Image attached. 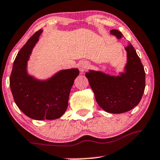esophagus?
<instances>
[{"label": "esophagus", "mask_w": 160, "mask_h": 160, "mask_svg": "<svg viewBox=\"0 0 160 160\" xmlns=\"http://www.w3.org/2000/svg\"><path fill=\"white\" fill-rule=\"evenodd\" d=\"M89 63L88 61H81L78 63V68H79L81 72H84L89 67Z\"/></svg>", "instance_id": "1"}]
</instances>
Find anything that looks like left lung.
Here are the masks:
<instances>
[{
	"mask_svg": "<svg viewBox=\"0 0 160 160\" xmlns=\"http://www.w3.org/2000/svg\"><path fill=\"white\" fill-rule=\"evenodd\" d=\"M110 33L118 39L123 37L118 30H112ZM125 50L127 63L119 76L93 69L85 74L96 101L108 113L121 114L132 109L139 103L145 88V72L136 51L129 42Z\"/></svg>",
	"mask_w": 160,
	"mask_h": 160,
	"instance_id": "1",
	"label": "left lung"
}]
</instances>
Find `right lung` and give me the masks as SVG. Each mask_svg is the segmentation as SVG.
Returning a JSON list of instances; mask_svg holds the SVG:
<instances>
[{"label":"right lung","mask_w":160,"mask_h":160,"mask_svg":"<svg viewBox=\"0 0 160 160\" xmlns=\"http://www.w3.org/2000/svg\"><path fill=\"white\" fill-rule=\"evenodd\" d=\"M42 30L36 32L21 48L13 63L9 86L18 108L37 121L61 118L68 106L69 96L78 68L61 69L49 78L39 79L30 75L28 62Z\"/></svg>","instance_id":"obj_1"}]
</instances>
